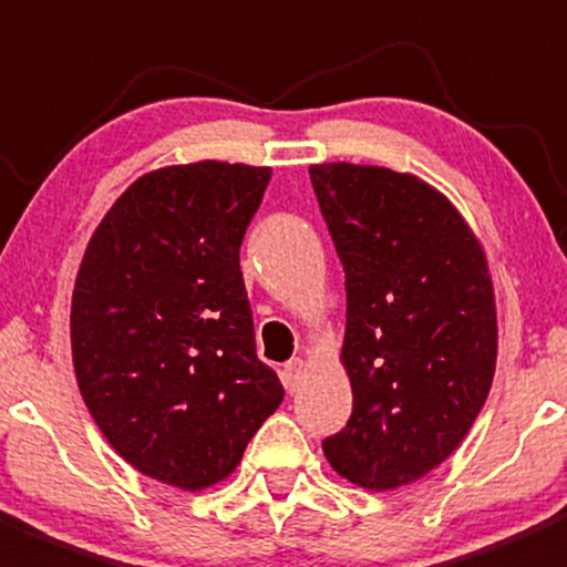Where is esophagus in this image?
Wrapping results in <instances>:
<instances>
[{
	"label": "esophagus",
	"mask_w": 567,
	"mask_h": 567,
	"mask_svg": "<svg viewBox=\"0 0 567 567\" xmlns=\"http://www.w3.org/2000/svg\"><path fill=\"white\" fill-rule=\"evenodd\" d=\"M305 370H307L305 359H293V362L285 364L282 379H285V386H288L290 392H296V386L301 384V379H305Z\"/></svg>",
	"instance_id": "34e87169"
}]
</instances>
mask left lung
Instances as JSON below:
<instances>
[{"label":"left lung","instance_id":"left-lung-1","mask_svg":"<svg viewBox=\"0 0 567 567\" xmlns=\"http://www.w3.org/2000/svg\"><path fill=\"white\" fill-rule=\"evenodd\" d=\"M312 188L346 268L340 362L348 425L323 442L340 477L392 491L447 461L496 370V305L483 244L422 177L312 164Z\"/></svg>","mask_w":567,"mask_h":567}]
</instances>
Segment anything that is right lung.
I'll return each instance as SVG.
<instances>
[{
	"mask_svg": "<svg viewBox=\"0 0 567 567\" xmlns=\"http://www.w3.org/2000/svg\"><path fill=\"white\" fill-rule=\"evenodd\" d=\"M271 167L136 177L95 227L71 301L79 392L136 472L203 491L236 472L285 390L257 359L241 249Z\"/></svg>",
	"mask_w": 567,
	"mask_h": 567,
	"instance_id": "obj_1",
	"label": "right lung"
}]
</instances>
